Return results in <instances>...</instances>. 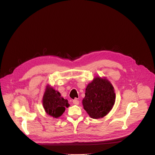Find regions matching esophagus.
Instances as JSON below:
<instances>
[{"mask_svg": "<svg viewBox=\"0 0 155 155\" xmlns=\"http://www.w3.org/2000/svg\"><path fill=\"white\" fill-rule=\"evenodd\" d=\"M73 103L75 105H78L79 104V101L77 99H75V100H73Z\"/></svg>", "mask_w": 155, "mask_h": 155, "instance_id": "esophagus-1", "label": "esophagus"}]
</instances>
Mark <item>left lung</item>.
Segmentation results:
<instances>
[{
    "label": "left lung",
    "mask_w": 155,
    "mask_h": 155,
    "mask_svg": "<svg viewBox=\"0 0 155 155\" xmlns=\"http://www.w3.org/2000/svg\"><path fill=\"white\" fill-rule=\"evenodd\" d=\"M115 99L114 89L110 82L106 78L96 76L86 88L82 104L91 118L100 119L110 111Z\"/></svg>",
    "instance_id": "1"
}]
</instances>
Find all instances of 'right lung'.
Listing matches in <instances>:
<instances>
[{"label": "right lung", "instance_id": "1", "mask_svg": "<svg viewBox=\"0 0 155 155\" xmlns=\"http://www.w3.org/2000/svg\"><path fill=\"white\" fill-rule=\"evenodd\" d=\"M45 112L54 118L60 117L70 104L68 100L61 96V94L49 85H47L42 98Z\"/></svg>", "mask_w": 155, "mask_h": 155}]
</instances>
